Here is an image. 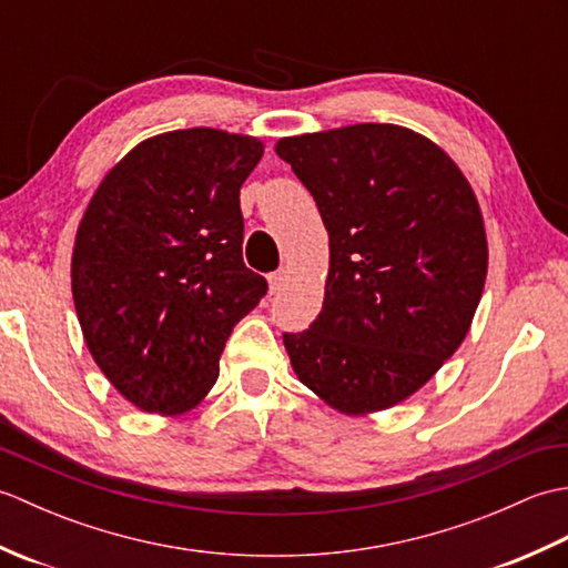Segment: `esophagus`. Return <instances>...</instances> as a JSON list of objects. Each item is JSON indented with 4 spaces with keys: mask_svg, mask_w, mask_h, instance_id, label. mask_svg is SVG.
I'll return each instance as SVG.
<instances>
[{
    "mask_svg": "<svg viewBox=\"0 0 568 568\" xmlns=\"http://www.w3.org/2000/svg\"><path fill=\"white\" fill-rule=\"evenodd\" d=\"M285 281H287V273H285V271H275V273H271V275H268L271 293H273V295H275V293H281V291H283V285H285Z\"/></svg>",
    "mask_w": 568,
    "mask_h": 568,
    "instance_id": "34e87169",
    "label": "esophagus"
}]
</instances>
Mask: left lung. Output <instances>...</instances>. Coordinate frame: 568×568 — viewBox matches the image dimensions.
<instances>
[{
    "label": "left lung",
    "instance_id": "left-lung-1",
    "mask_svg": "<svg viewBox=\"0 0 568 568\" xmlns=\"http://www.w3.org/2000/svg\"><path fill=\"white\" fill-rule=\"evenodd\" d=\"M275 153L329 234L322 312L283 334L293 371L344 415L403 403L462 346L484 295L474 190L437 143L395 124L287 136Z\"/></svg>",
    "mask_w": 568,
    "mask_h": 568
}]
</instances>
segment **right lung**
<instances>
[{
	"instance_id": "1",
	"label": "right lung",
	"mask_w": 568,
	"mask_h": 568,
	"mask_svg": "<svg viewBox=\"0 0 568 568\" xmlns=\"http://www.w3.org/2000/svg\"><path fill=\"white\" fill-rule=\"evenodd\" d=\"M261 155L253 136L168 131L131 149L82 214L70 277L84 344L143 413L195 407L268 291L241 258L239 190Z\"/></svg>"
}]
</instances>
